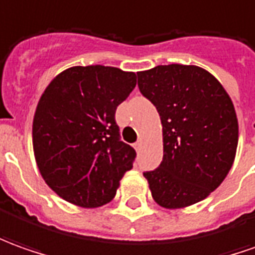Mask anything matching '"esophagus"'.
<instances>
[{"label":"esophagus","instance_id":"esophagus-1","mask_svg":"<svg viewBox=\"0 0 255 255\" xmlns=\"http://www.w3.org/2000/svg\"><path fill=\"white\" fill-rule=\"evenodd\" d=\"M132 146H134L135 150H139V149H141V146H142V142L141 141H136L134 143V145H132Z\"/></svg>","mask_w":255,"mask_h":255}]
</instances>
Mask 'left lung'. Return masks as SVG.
Returning <instances> with one entry per match:
<instances>
[{
	"mask_svg": "<svg viewBox=\"0 0 255 255\" xmlns=\"http://www.w3.org/2000/svg\"><path fill=\"white\" fill-rule=\"evenodd\" d=\"M138 86L162 123L163 160L143 173L152 197L166 209L205 200L235 162L239 123L221 82L197 65H157L139 71Z\"/></svg>",
	"mask_w": 255,
	"mask_h": 255,
	"instance_id": "1",
	"label": "left lung"
}]
</instances>
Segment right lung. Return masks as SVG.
Masks as SVG:
<instances>
[{
    "mask_svg": "<svg viewBox=\"0 0 255 255\" xmlns=\"http://www.w3.org/2000/svg\"><path fill=\"white\" fill-rule=\"evenodd\" d=\"M135 85V72L78 65L60 72L41 93L33 152L41 177L62 200L98 208L114 198L136 155L120 141L114 116Z\"/></svg>",
    "mask_w": 255,
    "mask_h": 255,
    "instance_id": "obj_1",
    "label": "right lung"
}]
</instances>
